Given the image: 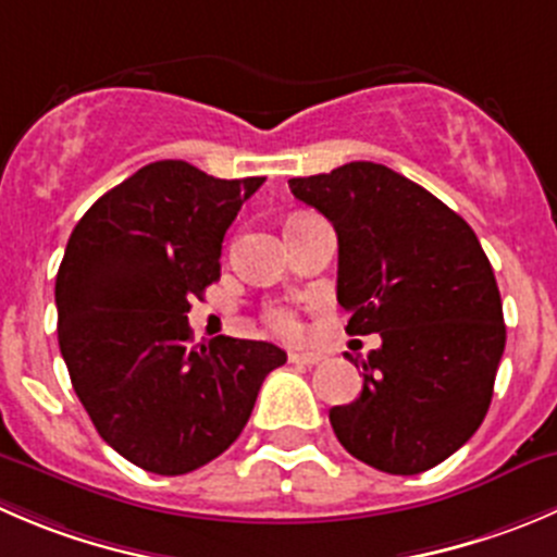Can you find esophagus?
<instances>
[{
  "instance_id": "1",
  "label": "esophagus",
  "mask_w": 557,
  "mask_h": 557,
  "mask_svg": "<svg viewBox=\"0 0 557 557\" xmlns=\"http://www.w3.org/2000/svg\"><path fill=\"white\" fill-rule=\"evenodd\" d=\"M288 359L294 361V364H307V367H312V364H318V361H321L323 356H321V354H312V350H290Z\"/></svg>"
}]
</instances>
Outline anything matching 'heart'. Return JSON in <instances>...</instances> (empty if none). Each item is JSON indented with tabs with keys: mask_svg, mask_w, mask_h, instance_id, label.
<instances>
[{
	"mask_svg": "<svg viewBox=\"0 0 557 557\" xmlns=\"http://www.w3.org/2000/svg\"><path fill=\"white\" fill-rule=\"evenodd\" d=\"M269 323H272V326L277 329L280 334H296V332H299V323H296V318L290 315L288 310H272V312H269Z\"/></svg>",
	"mask_w": 557,
	"mask_h": 557,
	"instance_id": "heart-1",
	"label": "heart"
}]
</instances>
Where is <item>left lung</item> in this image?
<instances>
[{
    "instance_id": "left-lung-1",
    "label": "left lung",
    "mask_w": 557,
    "mask_h": 557,
    "mask_svg": "<svg viewBox=\"0 0 557 557\" xmlns=\"http://www.w3.org/2000/svg\"><path fill=\"white\" fill-rule=\"evenodd\" d=\"M290 193L337 231V301L348 334H381L359 359L364 386L329 410L356 460L413 476L479 430L506 345L493 267L471 225L377 163L299 176Z\"/></svg>"
}]
</instances>
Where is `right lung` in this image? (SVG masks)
<instances>
[{
    "label": "right lung",
    "instance_id": "obj_1",
    "mask_svg": "<svg viewBox=\"0 0 557 557\" xmlns=\"http://www.w3.org/2000/svg\"><path fill=\"white\" fill-rule=\"evenodd\" d=\"M263 176L214 180L185 160L144 165L78 220L57 272L59 350L91 424L124 460L182 476L223 455L285 350L190 343V301Z\"/></svg>",
    "mask_w": 557,
    "mask_h": 557
}]
</instances>
